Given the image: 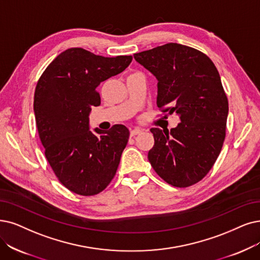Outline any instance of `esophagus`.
I'll use <instances>...</instances> for the list:
<instances>
[{"instance_id": "esophagus-1", "label": "esophagus", "mask_w": 260, "mask_h": 260, "mask_svg": "<svg viewBox=\"0 0 260 260\" xmlns=\"http://www.w3.org/2000/svg\"><path fill=\"white\" fill-rule=\"evenodd\" d=\"M140 133H142V129H140V128H133L130 131L131 137H136V136H138V134H140Z\"/></svg>"}]
</instances>
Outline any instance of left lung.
<instances>
[{
	"instance_id": "1",
	"label": "left lung",
	"mask_w": 260,
	"mask_h": 260,
	"mask_svg": "<svg viewBox=\"0 0 260 260\" xmlns=\"http://www.w3.org/2000/svg\"><path fill=\"white\" fill-rule=\"evenodd\" d=\"M158 80L157 105L180 123L170 132L151 128L148 160L160 177L177 188L209 173L226 136L228 100L213 61L194 48L170 43L134 54Z\"/></svg>"
}]
</instances>
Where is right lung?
Masks as SVG:
<instances>
[{
    "mask_svg": "<svg viewBox=\"0 0 260 260\" xmlns=\"http://www.w3.org/2000/svg\"><path fill=\"white\" fill-rule=\"evenodd\" d=\"M131 55L105 57L70 48L51 61L34 94L36 126L45 155L58 181L69 191L91 196L105 190L116 174L129 130L88 127L91 107L100 106L101 82L120 74Z\"/></svg>",
    "mask_w": 260,
    "mask_h": 260,
    "instance_id": "right-lung-1",
    "label": "right lung"
}]
</instances>
